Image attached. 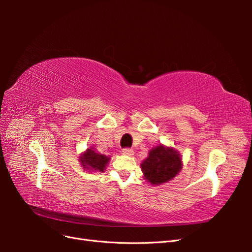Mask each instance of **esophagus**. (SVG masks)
Wrapping results in <instances>:
<instances>
[{
  "label": "esophagus",
  "instance_id": "1",
  "mask_svg": "<svg viewBox=\"0 0 252 252\" xmlns=\"http://www.w3.org/2000/svg\"><path fill=\"white\" fill-rule=\"evenodd\" d=\"M122 152H123V155L128 156V157H131V156H133V154H134L133 149H131V148H124L123 150H122Z\"/></svg>",
  "mask_w": 252,
  "mask_h": 252
}]
</instances>
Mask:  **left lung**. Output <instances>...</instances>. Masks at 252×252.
Returning <instances> with one entry per match:
<instances>
[{"label":"left lung","instance_id":"1","mask_svg":"<svg viewBox=\"0 0 252 252\" xmlns=\"http://www.w3.org/2000/svg\"><path fill=\"white\" fill-rule=\"evenodd\" d=\"M141 167L145 179L152 185H159L172 180L180 172L182 159L178 151L159 145L149 151Z\"/></svg>","mask_w":252,"mask_h":252}]
</instances>
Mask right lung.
Segmentation results:
<instances>
[{"label": "right lung", "instance_id": "add662e5", "mask_svg": "<svg viewBox=\"0 0 252 252\" xmlns=\"http://www.w3.org/2000/svg\"><path fill=\"white\" fill-rule=\"evenodd\" d=\"M80 158L81 164L84 168L94 171H104L106 165H107L110 159L109 157H106L102 154H97L94 148L87 149L85 154Z\"/></svg>", "mask_w": 252, "mask_h": 252}]
</instances>
